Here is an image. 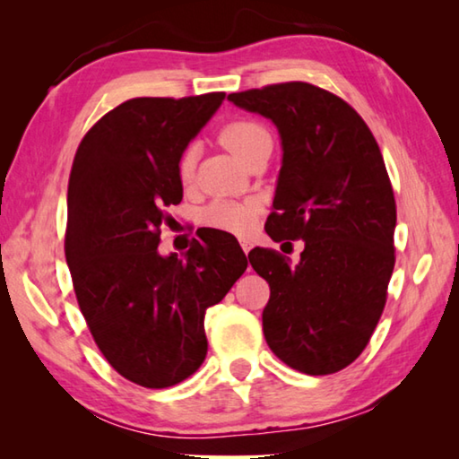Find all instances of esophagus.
<instances>
[{
    "label": "esophagus",
    "mask_w": 459,
    "mask_h": 459,
    "mask_svg": "<svg viewBox=\"0 0 459 459\" xmlns=\"http://www.w3.org/2000/svg\"><path fill=\"white\" fill-rule=\"evenodd\" d=\"M240 240V247H243V251L245 253H248L253 248V240L251 238H247V237H243V238H238Z\"/></svg>",
    "instance_id": "obj_1"
}]
</instances>
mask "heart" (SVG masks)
<instances>
[{
    "instance_id": "heart-1",
    "label": "heart",
    "mask_w": 459,
    "mask_h": 459,
    "mask_svg": "<svg viewBox=\"0 0 459 459\" xmlns=\"http://www.w3.org/2000/svg\"><path fill=\"white\" fill-rule=\"evenodd\" d=\"M221 143L238 158L240 161L247 160L255 147L265 139H271L265 126L253 119H235L227 123L219 134ZM178 180L182 186H190L196 172V152L194 147H186L178 158ZM261 208L255 200L235 202V200H214L202 211V222L211 229H219L224 232H235V235H247L259 222Z\"/></svg>"
}]
</instances>
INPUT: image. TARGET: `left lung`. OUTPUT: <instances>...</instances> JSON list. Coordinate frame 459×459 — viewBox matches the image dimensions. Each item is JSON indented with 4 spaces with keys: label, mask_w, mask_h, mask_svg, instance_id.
<instances>
[{
    "label": "left lung",
    "mask_w": 459,
    "mask_h": 459,
    "mask_svg": "<svg viewBox=\"0 0 459 459\" xmlns=\"http://www.w3.org/2000/svg\"><path fill=\"white\" fill-rule=\"evenodd\" d=\"M229 100L277 126L283 166L265 230L275 243L304 240L298 265L273 248L248 253L271 290L263 333L287 367L332 375L362 354L386 304L397 204L383 153L360 115L316 84H267Z\"/></svg>",
    "instance_id": "obj_1"
}]
</instances>
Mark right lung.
I'll return each instance as SVG.
<instances>
[{
    "label": "right lung",
    "instance_id": "add662e5",
    "mask_svg": "<svg viewBox=\"0 0 459 459\" xmlns=\"http://www.w3.org/2000/svg\"><path fill=\"white\" fill-rule=\"evenodd\" d=\"M222 99H129L87 131L73 161L65 253L76 301L107 362L147 388L200 368L206 309L247 269L237 238L214 229L184 259L158 253L168 206L182 202L178 158Z\"/></svg>",
    "mask_w": 459,
    "mask_h": 459
}]
</instances>
